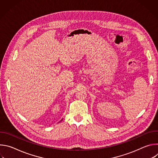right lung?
<instances>
[{
    "label": "right lung",
    "instance_id": "right-lung-1",
    "mask_svg": "<svg viewBox=\"0 0 158 158\" xmlns=\"http://www.w3.org/2000/svg\"><path fill=\"white\" fill-rule=\"evenodd\" d=\"M61 121H62V120H61Z\"/></svg>",
    "mask_w": 158,
    "mask_h": 158
}]
</instances>
